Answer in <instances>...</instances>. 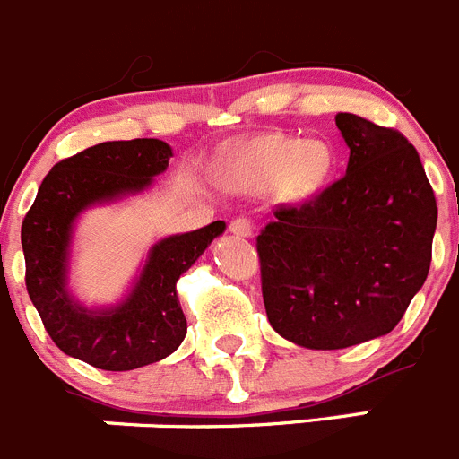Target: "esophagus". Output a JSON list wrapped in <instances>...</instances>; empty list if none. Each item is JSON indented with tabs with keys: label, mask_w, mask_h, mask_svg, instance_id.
<instances>
[{
	"label": "esophagus",
	"mask_w": 459,
	"mask_h": 459,
	"mask_svg": "<svg viewBox=\"0 0 459 459\" xmlns=\"http://www.w3.org/2000/svg\"><path fill=\"white\" fill-rule=\"evenodd\" d=\"M230 230H232L237 237H252V230H255V227H252L250 218L238 216V218H234L232 222H230Z\"/></svg>",
	"instance_id": "esophagus-1"
}]
</instances>
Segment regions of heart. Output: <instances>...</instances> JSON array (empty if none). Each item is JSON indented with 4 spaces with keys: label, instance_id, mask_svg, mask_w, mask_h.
Segmentation results:
<instances>
[{
    "label": "heart",
    "instance_id": "b5f03b06",
    "mask_svg": "<svg viewBox=\"0 0 459 459\" xmlns=\"http://www.w3.org/2000/svg\"><path fill=\"white\" fill-rule=\"evenodd\" d=\"M332 150L321 141L307 143L298 136H273L252 143L241 154L238 184L266 186L281 182V193L289 200L312 195L332 170Z\"/></svg>",
    "mask_w": 459,
    "mask_h": 459
}]
</instances>
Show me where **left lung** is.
I'll return each instance as SVG.
<instances>
[{
    "label": "left lung",
    "instance_id": "1",
    "mask_svg": "<svg viewBox=\"0 0 459 459\" xmlns=\"http://www.w3.org/2000/svg\"><path fill=\"white\" fill-rule=\"evenodd\" d=\"M348 170L257 237L273 330L316 351L357 346L398 325L426 281L437 200L419 152L394 127L336 113Z\"/></svg>",
    "mask_w": 459,
    "mask_h": 459
}]
</instances>
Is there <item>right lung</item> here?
<instances>
[{
  "label": "right lung",
  "mask_w": 459,
  "mask_h": 459,
  "mask_svg": "<svg viewBox=\"0 0 459 459\" xmlns=\"http://www.w3.org/2000/svg\"><path fill=\"white\" fill-rule=\"evenodd\" d=\"M170 157V145L157 138L86 147L49 170L22 221L29 298L52 342L95 368L132 371L178 351L186 336V316L175 284L225 230V222L216 221L157 243L136 287L116 309L88 312L70 300L65 259L74 218L95 202L143 191L166 170Z\"/></svg>",
  "instance_id": "right-lung-1"
}]
</instances>
